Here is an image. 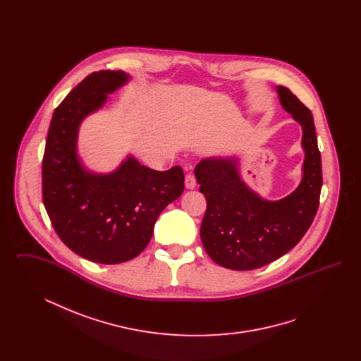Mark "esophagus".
Returning a JSON list of instances; mask_svg holds the SVG:
<instances>
[{
	"mask_svg": "<svg viewBox=\"0 0 361 361\" xmlns=\"http://www.w3.org/2000/svg\"><path fill=\"white\" fill-rule=\"evenodd\" d=\"M185 187L188 189H193L196 187V177H195V174L189 173V174L185 176Z\"/></svg>",
	"mask_w": 361,
	"mask_h": 361,
	"instance_id": "34e87169",
	"label": "esophagus"
}]
</instances>
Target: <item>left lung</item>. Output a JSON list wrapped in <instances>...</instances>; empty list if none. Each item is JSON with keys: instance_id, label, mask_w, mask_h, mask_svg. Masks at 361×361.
I'll use <instances>...</instances> for the list:
<instances>
[{"instance_id": "8db88e82", "label": "left lung", "mask_w": 361, "mask_h": 361, "mask_svg": "<svg viewBox=\"0 0 361 361\" xmlns=\"http://www.w3.org/2000/svg\"><path fill=\"white\" fill-rule=\"evenodd\" d=\"M280 103L303 130V178L287 197L268 202L240 180L235 159L208 158L195 176L207 209L200 237L207 255L233 271L257 269L284 256L303 238L319 206L322 164L309 108L288 87H277Z\"/></svg>"}]
</instances>
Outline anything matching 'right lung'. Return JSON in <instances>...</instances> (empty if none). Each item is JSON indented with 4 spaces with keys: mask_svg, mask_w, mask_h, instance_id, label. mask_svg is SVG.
<instances>
[{
    "mask_svg": "<svg viewBox=\"0 0 361 361\" xmlns=\"http://www.w3.org/2000/svg\"><path fill=\"white\" fill-rule=\"evenodd\" d=\"M128 75L92 73L52 115L42 162V196L52 227L75 255L99 264H121L143 252L162 209L184 190V172H158L128 158L116 172L90 174L80 165L78 126L99 109Z\"/></svg>",
    "mask_w": 361,
    "mask_h": 361,
    "instance_id": "right-lung-1",
    "label": "right lung"
}]
</instances>
